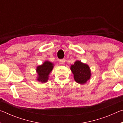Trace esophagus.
Instances as JSON below:
<instances>
[{"label":"esophagus","instance_id":"1","mask_svg":"<svg viewBox=\"0 0 123 123\" xmlns=\"http://www.w3.org/2000/svg\"><path fill=\"white\" fill-rule=\"evenodd\" d=\"M65 61H66L65 59H62V60H60V63L62 64H64V63H65Z\"/></svg>","mask_w":123,"mask_h":123}]
</instances>
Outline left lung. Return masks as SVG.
Here are the masks:
<instances>
[{
  "mask_svg": "<svg viewBox=\"0 0 123 123\" xmlns=\"http://www.w3.org/2000/svg\"><path fill=\"white\" fill-rule=\"evenodd\" d=\"M70 69L74 75L75 81L78 84H85L91 77V69L88 64L79 60L70 66Z\"/></svg>",
  "mask_w": 123,
  "mask_h": 123,
  "instance_id": "1",
  "label": "left lung"
}]
</instances>
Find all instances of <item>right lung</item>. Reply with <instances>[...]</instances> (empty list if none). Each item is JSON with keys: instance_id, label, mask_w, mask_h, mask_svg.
Segmentation results:
<instances>
[{"instance_id": "obj_1", "label": "right lung", "mask_w": 123, "mask_h": 123, "mask_svg": "<svg viewBox=\"0 0 123 123\" xmlns=\"http://www.w3.org/2000/svg\"><path fill=\"white\" fill-rule=\"evenodd\" d=\"M54 68V63L45 61L42 64L37 67V80L42 83H45L49 79V76Z\"/></svg>"}]
</instances>
